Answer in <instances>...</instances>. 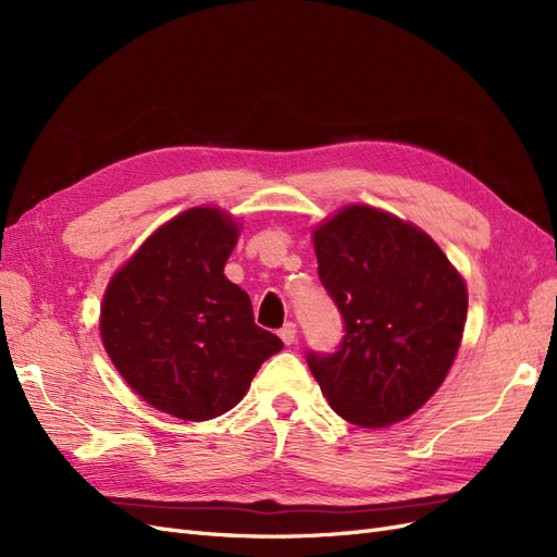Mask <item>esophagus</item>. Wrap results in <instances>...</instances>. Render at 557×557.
<instances>
[{
  "label": "esophagus",
  "mask_w": 557,
  "mask_h": 557,
  "mask_svg": "<svg viewBox=\"0 0 557 557\" xmlns=\"http://www.w3.org/2000/svg\"><path fill=\"white\" fill-rule=\"evenodd\" d=\"M278 336L283 339L285 346H293L297 342V325L295 323H285L278 332Z\"/></svg>",
  "instance_id": "esophagus-1"
}]
</instances>
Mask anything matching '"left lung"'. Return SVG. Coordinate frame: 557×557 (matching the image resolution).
Returning <instances> with one entry per match:
<instances>
[{
  "mask_svg": "<svg viewBox=\"0 0 557 557\" xmlns=\"http://www.w3.org/2000/svg\"><path fill=\"white\" fill-rule=\"evenodd\" d=\"M318 276L346 334L332 356L309 352L330 407L379 430L440 391L458 356L467 283L425 230L369 205L336 209L313 232Z\"/></svg>",
  "mask_w": 557,
  "mask_h": 557,
  "instance_id": "left-lung-1",
  "label": "left lung"
}]
</instances>
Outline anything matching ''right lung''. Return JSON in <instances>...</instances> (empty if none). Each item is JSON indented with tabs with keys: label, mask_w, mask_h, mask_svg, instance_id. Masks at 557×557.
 <instances>
[{
	"label": "right lung",
	"mask_w": 557,
	"mask_h": 557,
	"mask_svg": "<svg viewBox=\"0 0 557 557\" xmlns=\"http://www.w3.org/2000/svg\"><path fill=\"white\" fill-rule=\"evenodd\" d=\"M239 234L232 213L193 207L150 234L104 290L99 334L113 367L150 407L178 420L237 407L260 364L283 348L225 276Z\"/></svg>",
	"instance_id": "add662e5"
}]
</instances>
